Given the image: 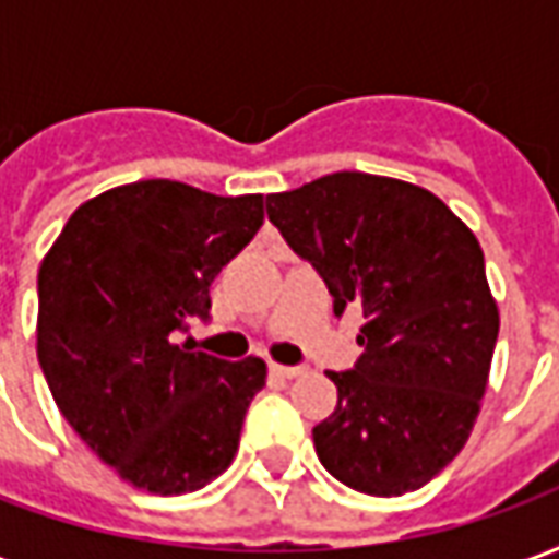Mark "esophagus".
Wrapping results in <instances>:
<instances>
[{"label":"esophagus","mask_w":559,"mask_h":559,"mask_svg":"<svg viewBox=\"0 0 559 559\" xmlns=\"http://www.w3.org/2000/svg\"><path fill=\"white\" fill-rule=\"evenodd\" d=\"M269 371L281 380H296V377L305 374V368H299V365H272Z\"/></svg>","instance_id":"esophagus-1"}]
</instances>
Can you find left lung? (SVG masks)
<instances>
[{
	"instance_id": "obj_1",
	"label": "left lung",
	"mask_w": 559,
	"mask_h": 559,
	"mask_svg": "<svg viewBox=\"0 0 559 559\" xmlns=\"http://www.w3.org/2000/svg\"><path fill=\"white\" fill-rule=\"evenodd\" d=\"M341 317H365L362 356L329 371L335 413L314 425L320 464L347 488L399 497L464 449L500 332L485 257L467 224L419 185L344 170L266 197Z\"/></svg>"
}]
</instances>
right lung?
Instances as JSON below:
<instances>
[{
	"instance_id": "obj_1",
	"label": "right lung",
	"mask_w": 559,
	"mask_h": 559,
	"mask_svg": "<svg viewBox=\"0 0 559 559\" xmlns=\"http://www.w3.org/2000/svg\"><path fill=\"white\" fill-rule=\"evenodd\" d=\"M263 224V197L146 179L68 218L38 269V362L56 407L104 464L148 493L203 488L230 467L260 359L179 344L209 320V284Z\"/></svg>"
}]
</instances>
